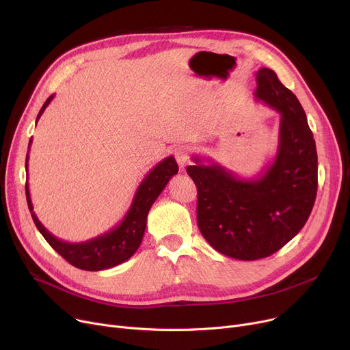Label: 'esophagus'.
<instances>
[{"mask_svg": "<svg viewBox=\"0 0 350 350\" xmlns=\"http://www.w3.org/2000/svg\"><path fill=\"white\" fill-rule=\"evenodd\" d=\"M189 157H190V149L186 146H180L178 149H176V160L178 163V165L181 169L186 167V164L189 163Z\"/></svg>", "mask_w": 350, "mask_h": 350, "instance_id": "esophagus-1", "label": "esophagus"}]
</instances>
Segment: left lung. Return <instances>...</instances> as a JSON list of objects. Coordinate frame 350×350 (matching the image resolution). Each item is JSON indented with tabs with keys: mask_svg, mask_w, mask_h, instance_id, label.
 I'll return each mask as SVG.
<instances>
[{
	"mask_svg": "<svg viewBox=\"0 0 350 350\" xmlns=\"http://www.w3.org/2000/svg\"><path fill=\"white\" fill-rule=\"evenodd\" d=\"M255 99L280 113L278 149L267 169L244 178L210 157L193 156L187 173L198 190L197 224L218 252L265 258L295 237L318 190L317 146L304 109L272 69L255 73Z\"/></svg>",
	"mask_w": 350,
	"mask_h": 350,
	"instance_id": "left-lung-1",
	"label": "left lung"
}]
</instances>
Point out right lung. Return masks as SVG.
<instances>
[{
  "label": "right lung",
  "mask_w": 350,
  "mask_h": 350,
  "mask_svg": "<svg viewBox=\"0 0 350 350\" xmlns=\"http://www.w3.org/2000/svg\"><path fill=\"white\" fill-rule=\"evenodd\" d=\"M53 96L55 95H51L45 100L38 116H36V122L40 120L41 115L44 113V110L51 103ZM31 143L32 137L28 144V152ZM25 170L28 172V153L25 160ZM177 172L178 165L173 156L163 159L149 173H147V176L140 183L132 204L129 207L122 221L107 232L82 243L62 241L42 226L38 217L33 213L28 181L25 185L27 203L36 228H38V231L44 235L48 244L61 256H64L70 265L85 271H102L127 261L137 251L146 230L147 214H149V210L153 206L156 198L160 196L164 187L167 186L169 180L174 174H177Z\"/></svg>",
  "instance_id": "add662e5"
}]
</instances>
